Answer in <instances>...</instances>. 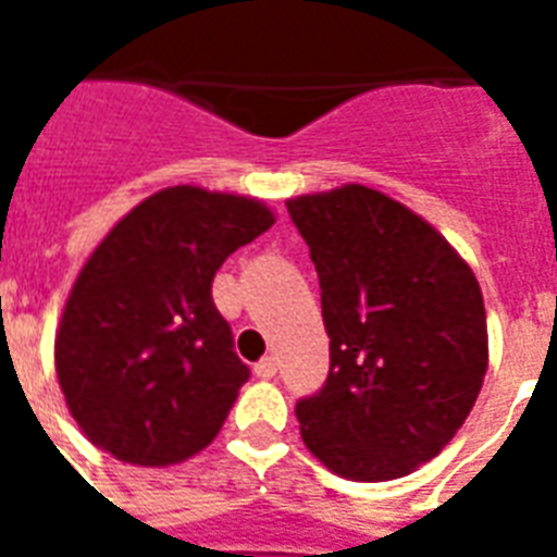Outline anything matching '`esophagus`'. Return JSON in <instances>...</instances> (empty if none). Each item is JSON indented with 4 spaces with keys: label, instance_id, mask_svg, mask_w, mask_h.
<instances>
[{
    "label": "esophagus",
    "instance_id": "1",
    "mask_svg": "<svg viewBox=\"0 0 557 557\" xmlns=\"http://www.w3.org/2000/svg\"><path fill=\"white\" fill-rule=\"evenodd\" d=\"M253 372H257L260 379H274V375H277V356L260 358V361L253 364Z\"/></svg>",
    "mask_w": 557,
    "mask_h": 557
}]
</instances>
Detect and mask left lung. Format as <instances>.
I'll use <instances>...</instances> for the list:
<instances>
[{
  "mask_svg": "<svg viewBox=\"0 0 557 557\" xmlns=\"http://www.w3.org/2000/svg\"><path fill=\"white\" fill-rule=\"evenodd\" d=\"M321 280L330 375L297 401L306 448L381 483L440 454L471 413L488 330L474 271L422 216L364 185L286 201Z\"/></svg>",
  "mask_w": 557,
  "mask_h": 557,
  "instance_id": "obj_1",
  "label": "left lung"
}]
</instances>
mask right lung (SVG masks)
Here are the masks:
<instances>
[{
    "label": "right lung",
    "mask_w": 557,
    "mask_h": 557,
    "mask_svg": "<svg viewBox=\"0 0 557 557\" xmlns=\"http://www.w3.org/2000/svg\"><path fill=\"white\" fill-rule=\"evenodd\" d=\"M271 225L257 199L178 185L109 231L65 300L54 344L65 405L91 445L159 468L213 442L251 370L210 286Z\"/></svg>",
    "instance_id": "1"
}]
</instances>
